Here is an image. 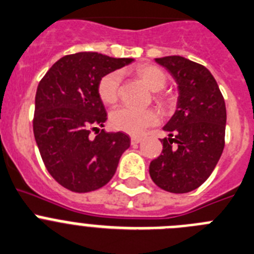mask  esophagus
I'll list each match as a JSON object with an SVG mask.
<instances>
[{
	"label": "esophagus",
	"instance_id": "obj_1",
	"mask_svg": "<svg viewBox=\"0 0 254 254\" xmlns=\"http://www.w3.org/2000/svg\"><path fill=\"white\" fill-rule=\"evenodd\" d=\"M130 140H131L132 145H136V144L140 143V141L143 140V139H141L140 136H131V139H130Z\"/></svg>",
	"mask_w": 254,
	"mask_h": 254
}]
</instances>
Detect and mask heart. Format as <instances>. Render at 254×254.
I'll list each match as a JSON object with an SVG mask.
<instances>
[{
  "instance_id": "heart-1",
  "label": "heart",
  "mask_w": 254,
  "mask_h": 254,
  "mask_svg": "<svg viewBox=\"0 0 254 254\" xmlns=\"http://www.w3.org/2000/svg\"><path fill=\"white\" fill-rule=\"evenodd\" d=\"M136 74L145 83L149 90L159 91L164 87L167 77L158 67L141 64L136 67ZM122 73L113 70L105 74L99 82V96L106 105L115 104L120 96ZM159 114L152 109H135L131 106H122L114 110L110 115L111 127L119 131H124L130 135H140L149 127L158 124Z\"/></svg>"
}]
</instances>
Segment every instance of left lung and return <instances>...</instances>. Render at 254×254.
Wrapping results in <instances>:
<instances>
[{
  "mask_svg": "<svg viewBox=\"0 0 254 254\" xmlns=\"http://www.w3.org/2000/svg\"><path fill=\"white\" fill-rule=\"evenodd\" d=\"M175 78L177 109L163 127V150L149 175L164 191L186 193L206 181L224 149L227 109L215 78L204 65L180 56L154 59Z\"/></svg>",
  "mask_w": 254,
  "mask_h": 254,
  "instance_id": "obj_1",
  "label": "left lung"
}]
</instances>
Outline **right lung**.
Returning a JSON list of instances; mask_svg holds the SVG:
<instances>
[{
  "mask_svg": "<svg viewBox=\"0 0 254 254\" xmlns=\"http://www.w3.org/2000/svg\"><path fill=\"white\" fill-rule=\"evenodd\" d=\"M132 61L79 52L56 62L39 82L34 136L48 172L73 192L105 186L130 147L125 132L100 130L107 114L97 87L105 74Z\"/></svg>",
  "mask_w": 254,
  "mask_h": 254,
  "instance_id": "add662e5",
  "label": "right lung"
}]
</instances>
